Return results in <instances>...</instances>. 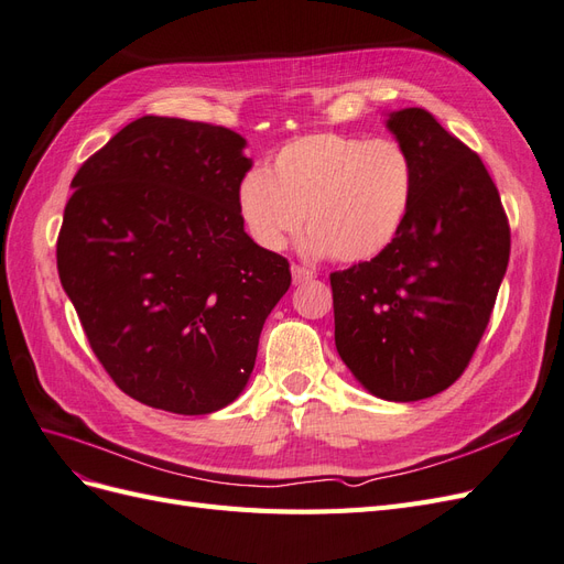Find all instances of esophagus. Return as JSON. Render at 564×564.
Instances as JSON below:
<instances>
[{"label": "esophagus", "instance_id": "esophagus-1", "mask_svg": "<svg viewBox=\"0 0 564 564\" xmlns=\"http://www.w3.org/2000/svg\"><path fill=\"white\" fill-rule=\"evenodd\" d=\"M313 278H315L313 270L303 268V265H292V280H294V284H305V282H311Z\"/></svg>", "mask_w": 564, "mask_h": 564}]
</instances>
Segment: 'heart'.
<instances>
[{"mask_svg": "<svg viewBox=\"0 0 564 564\" xmlns=\"http://www.w3.org/2000/svg\"><path fill=\"white\" fill-rule=\"evenodd\" d=\"M414 169L390 139L317 131L284 143L268 172L237 185V214L261 249L280 251L305 226V249L362 263L395 240L412 204Z\"/></svg>", "mask_w": 564, "mask_h": 564, "instance_id": "heart-1", "label": "heart"}]
</instances>
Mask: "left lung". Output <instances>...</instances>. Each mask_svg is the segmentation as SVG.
I'll use <instances>...</instances> for the list:
<instances>
[{
  "label": "left lung",
  "instance_id": "8db88e82",
  "mask_svg": "<svg viewBox=\"0 0 564 564\" xmlns=\"http://www.w3.org/2000/svg\"><path fill=\"white\" fill-rule=\"evenodd\" d=\"M414 193L395 240L332 272L340 360L371 395L416 402L449 388L480 344L510 256L497 185L423 108L386 115Z\"/></svg>",
  "mask_w": 564,
  "mask_h": 564
}]
</instances>
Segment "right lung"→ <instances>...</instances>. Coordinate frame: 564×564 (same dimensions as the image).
<instances>
[{
  "mask_svg": "<svg viewBox=\"0 0 564 564\" xmlns=\"http://www.w3.org/2000/svg\"><path fill=\"white\" fill-rule=\"evenodd\" d=\"M245 148L226 127L145 115L73 178L61 284L100 365L148 406L202 416L240 398L292 284L237 214Z\"/></svg>",
  "mask_w": 564,
  "mask_h": 564,
  "instance_id": "add662e5",
  "label": "right lung"
}]
</instances>
